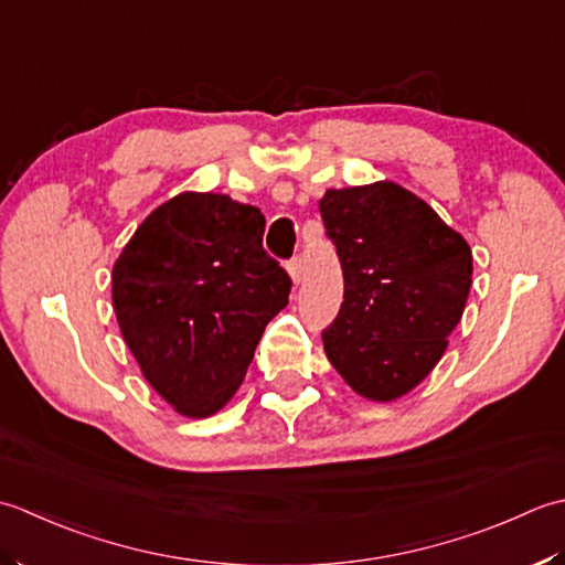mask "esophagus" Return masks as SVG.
I'll return each instance as SVG.
<instances>
[{
    "instance_id": "1",
    "label": "esophagus",
    "mask_w": 565,
    "mask_h": 565,
    "mask_svg": "<svg viewBox=\"0 0 565 565\" xmlns=\"http://www.w3.org/2000/svg\"><path fill=\"white\" fill-rule=\"evenodd\" d=\"M287 273H290L292 282L299 285V280H302V258H292L290 263H287Z\"/></svg>"
}]
</instances>
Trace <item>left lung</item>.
<instances>
[{"label": "left lung", "mask_w": 565, "mask_h": 565, "mask_svg": "<svg viewBox=\"0 0 565 565\" xmlns=\"http://www.w3.org/2000/svg\"><path fill=\"white\" fill-rule=\"evenodd\" d=\"M343 270V302L321 333L353 393L393 402L441 361L463 317L473 253L431 206L397 182L327 190L319 200Z\"/></svg>", "instance_id": "left-lung-1"}]
</instances>
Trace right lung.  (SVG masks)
Masks as SVG:
<instances>
[{
    "label": "right lung",
    "mask_w": 565,
    "mask_h": 565,
    "mask_svg": "<svg viewBox=\"0 0 565 565\" xmlns=\"http://www.w3.org/2000/svg\"><path fill=\"white\" fill-rule=\"evenodd\" d=\"M266 216L228 194L182 192L143 218L111 270L121 337L156 393L204 419L244 383L290 275L263 250Z\"/></svg>",
    "instance_id": "obj_1"
}]
</instances>
